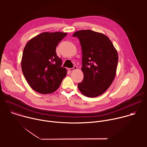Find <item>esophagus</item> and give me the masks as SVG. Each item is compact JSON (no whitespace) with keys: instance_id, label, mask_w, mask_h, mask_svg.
<instances>
[{"instance_id":"34e87169","label":"esophagus","mask_w":147,"mask_h":147,"mask_svg":"<svg viewBox=\"0 0 147 147\" xmlns=\"http://www.w3.org/2000/svg\"><path fill=\"white\" fill-rule=\"evenodd\" d=\"M77 66H74L73 68H70V69H69V71H70V72H71V71H74V70H77Z\"/></svg>"}]
</instances>
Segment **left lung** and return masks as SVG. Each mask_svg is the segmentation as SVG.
<instances>
[{"label": "left lung", "instance_id": "1", "mask_svg": "<svg viewBox=\"0 0 147 147\" xmlns=\"http://www.w3.org/2000/svg\"><path fill=\"white\" fill-rule=\"evenodd\" d=\"M80 42L84 78L78 83L82 94L89 98L98 96L105 92L116 74L117 52L105 34L90 30L74 33Z\"/></svg>", "mask_w": 147, "mask_h": 147}]
</instances>
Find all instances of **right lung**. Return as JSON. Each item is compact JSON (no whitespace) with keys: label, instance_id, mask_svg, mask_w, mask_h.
<instances>
[{"label":"right lung","instance_id":"right-lung-1","mask_svg":"<svg viewBox=\"0 0 147 147\" xmlns=\"http://www.w3.org/2000/svg\"><path fill=\"white\" fill-rule=\"evenodd\" d=\"M66 32H45L31 39L26 45L22 59L23 73L31 88L42 94L56 91L66 74L61 67L62 60L56 53Z\"/></svg>","mask_w":147,"mask_h":147}]
</instances>
